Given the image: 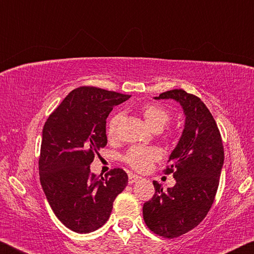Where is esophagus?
I'll list each match as a JSON object with an SVG mask.
<instances>
[{"mask_svg":"<svg viewBox=\"0 0 254 254\" xmlns=\"http://www.w3.org/2000/svg\"><path fill=\"white\" fill-rule=\"evenodd\" d=\"M141 177L137 175H133V174H128V184H134L137 182Z\"/></svg>","mask_w":254,"mask_h":254,"instance_id":"obj_1","label":"esophagus"}]
</instances>
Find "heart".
I'll return each mask as SVG.
<instances>
[{
  "instance_id": "1",
  "label": "heart",
  "mask_w": 254,
  "mask_h": 254,
  "mask_svg": "<svg viewBox=\"0 0 254 254\" xmlns=\"http://www.w3.org/2000/svg\"><path fill=\"white\" fill-rule=\"evenodd\" d=\"M141 114L145 120L148 126L153 131H161L167 124L170 122V112L159 104L148 103L141 107ZM123 118L121 112H117L110 118L107 122L106 133L110 139H113L117 135L118 127ZM162 153L157 147H144V145H133L127 150L123 156V160L128 166L136 171H145L149 169L153 162L158 161L161 158Z\"/></svg>"
}]
</instances>
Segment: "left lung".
<instances>
[{
	"label": "left lung",
	"mask_w": 254,
	"mask_h": 254,
	"mask_svg": "<svg viewBox=\"0 0 254 254\" xmlns=\"http://www.w3.org/2000/svg\"><path fill=\"white\" fill-rule=\"evenodd\" d=\"M174 100L183 107L185 126L170 153L165 174H173L174 187L163 190L153 182L156 192L143 205L145 224L163 238L187 233L204 220L216 195L224 163L221 133L203 102L184 89H173L154 97Z\"/></svg>",
	"instance_id": "left-lung-1"
}]
</instances>
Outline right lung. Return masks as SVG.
<instances>
[{"label": "right lung", "mask_w": 254, "mask_h": 254, "mask_svg": "<svg viewBox=\"0 0 254 254\" xmlns=\"http://www.w3.org/2000/svg\"><path fill=\"white\" fill-rule=\"evenodd\" d=\"M130 95L89 87L76 88L49 115L42 130L40 183L58 220L76 233L100 229L113 201L127 185L126 171L91 174L89 166L107 143L106 119Z\"/></svg>", "instance_id": "add662e5"}]
</instances>
